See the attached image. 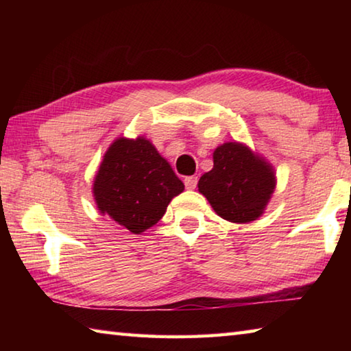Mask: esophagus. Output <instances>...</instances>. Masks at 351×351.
Here are the masks:
<instances>
[{"label": "esophagus", "mask_w": 351, "mask_h": 351, "mask_svg": "<svg viewBox=\"0 0 351 351\" xmlns=\"http://www.w3.org/2000/svg\"><path fill=\"white\" fill-rule=\"evenodd\" d=\"M184 184H186V189L193 190L198 184V176H187L186 180H184Z\"/></svg>", "instance_id": "1"}]
</instances>
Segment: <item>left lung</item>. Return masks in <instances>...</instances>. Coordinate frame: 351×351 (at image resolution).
Wrapping results in <instances>:
<instances>
[{
	"label": "left lung",
	"instance_id": "8db88e82",
	"mask_svg": "<svg viewBox=\"0 0 351 351\" xmlns=\"http://www.w3.org/2000/svg\"><path fill=\"white\" fill-rule=\"evenodd\" d=\"M274 187L271 165L237 142H228L213 152V169L198 182V190L209 199L213 210L232 223L258 218Z\"/></svg>",
	"mask_w": 351,
	"mask_h": 351
}]
</instances>
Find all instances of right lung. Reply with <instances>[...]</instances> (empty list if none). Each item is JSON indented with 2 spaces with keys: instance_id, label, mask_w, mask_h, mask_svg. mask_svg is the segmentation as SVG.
<instances>
[{
  "instance_id": "right-lung-1",
  "label": "right lung",
  "mask_w": 351,
  "mask_h": 351,
  "mask_svg": "<svg viewBox=\"0 0 351 351\" xmlns=\"http://www.w3.org/2000/svg\"><path fill=\"white\" fill-rule=\"evenodd\" d=\"M182 190L170 164L144 138L112 142L93 187L99 210L133 234L156 224Z\"/></svg>"
}]
</instances>
